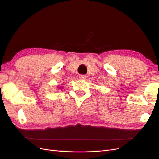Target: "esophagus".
Masks as SVG:
<instances>
[{
  "instance_id": "34e87169",
  "label": "esophagus",
  "mask_w": 159,
  "mask_h": 159,
  "mask_svg": "<svg viewBox=\"0 0 159 159\" xmlns=\"http://www.w3.org/2000/svg\"><path fill=\"white\" fill-rule=\"evenodd\" d=\"M86 75H83V74H81V75L79 76V78L80 79H86Z\"/></svg>"
}]
</instances>
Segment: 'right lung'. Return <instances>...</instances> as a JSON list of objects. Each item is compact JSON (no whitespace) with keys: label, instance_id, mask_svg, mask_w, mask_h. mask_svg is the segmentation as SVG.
<instances>
[{"label":"right lung","instance_id":"obj_1","mask_svg":"<svg viewBox=\"0 0 159 159\" xmlns=\"http://www.w3.org/2000/svg\"><path fill=\"white\" fill-rule=\"evenodd\" d=\"M57 88H59V89H62V87H61V86H59V87H57Z\"/></svg>","mask_w":159,"mask_h":159}]
</instances>
